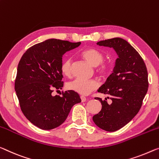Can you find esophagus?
Returning <instances> with one entry per match:
<instances>
[{
  "mask_svg": "<svg viewBox=\"0 0 159 159\" xmlns=\"http://www.w3.org/2000/svg\"><path fill=\"white\" fill-rule=\"evenodd\" d=\"M80 98H81V100H82V102H84L87 100V98L84 96H81V97H80Z\"/></svg>",
  "mask_w": 159,
  "mask_h": 159,
  "instance_id": "1",
  "label": "esophagus"
}]
</instances>
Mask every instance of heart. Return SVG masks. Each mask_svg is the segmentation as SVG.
<instances>
[{"instance_id": "1", "label": "heart", "mask_w": 159, "mask_h": 159, "mask_svg": "<svg viewBox=\"0 0 159 159\" xmlns=\"http://www.w3.org/2000/svg\"><path fill=\"white\" fill-rule=\"evenodd\" d=\"M80 55L88 63L97 67V72L100 76H105L111 71V66L108 63L103 62L104 55L101 51L95 48H87L80 52ZM72 61L70 58L62 60L60 64V71L66 77H70L72 75ZM98 87V83L94 80H85L75 79L68 83L67 88L82 95H88Z\"/></svg>"}]
</instances>
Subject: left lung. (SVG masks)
<instances>
[{
	"label": "left lung",
	"mask_w": 159,
	"mask_h": 159,
	"mask_svg": "<svg viewBox=\"0 0 159 159\" xmlns=\"http://www.w3.org/2000/svg\"><path fill=\"white\" fill-rule=\"evenodd\" d=\"M97 45L112 48L118 58L113 72L98 89V92L108 95L111 103H107V98H94L102 107L92 119L100 129L115 131L127 124L140 110L148 91L147 69L139 52L124 39H108Z\"/></svg>",
	"instance_id": "obj_1"
}]
</instances>
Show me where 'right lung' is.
<instances>
[{
	"label": "right lung",
	"instance_id": "1",
	"mask_svg": "<svg viewBox=\"0 0 159 159\" xmlns=\"http://www.w3.org/2000/svg\"><path fill=\"white\" fill-rule=\"evenodd\" d=\"M81 43L48 39L27 50L17 69L15 90L20 109L32 124L43 130L57 128L64 122L72 107L81 102L71 90L52 96L53 89H62L60 64L66 52Z\"/></svg>",
	"mask_w": 159,
	"mask_h": 159
}]
</instances>
